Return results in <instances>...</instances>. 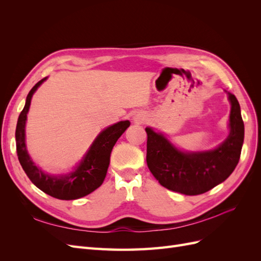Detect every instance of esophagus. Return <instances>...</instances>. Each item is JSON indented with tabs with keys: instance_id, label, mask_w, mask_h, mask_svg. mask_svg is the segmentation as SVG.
<instances>
[{
	"instance_id": "1",
	"label": "esophagus",
	"mask_w": 261,
	"mask_h": 261,
	"mask_svg": "<svg viewBox=\"0 0 261 261\" xmlns=\"http://www.w3.org/2000/svg\"><path fill=\"white\" fill-rule=\"evenodd\" d=\"M147 121V115L144 113H139L135 117H134V122L136 124H143Z\"/></svg>"
}]
</instances>
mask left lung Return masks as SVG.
Listing matches in <instances>:
<instances>
[{
  "label": "left lung",
  "mask_w": 261,
  "mask_h": 261,
  "mask_svg": "<svg viewBox=\"0 0 261 261\" xmlns=\"http://www.w3.org/2000/svg\"><path fill=\"white\" fill-rule=\"evenodd\" d=\"M227 92V91H225ZM231 102L230 134L222 144L208 151L184 152L161 133L147 127V165L159 183L184 195H200L224 181L238 165L244 141V122L238 99Z\"/></svg>",
  "instance_id": "obj_1"
}]
</instances>
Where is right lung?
<instances>
[{"label":"right lung","mask_w":261,"mask_h":261,"mask_svg":"<svg viewBox=\"0 0 261 261\" xmlns=\"http://www.w3.org/2000/svg\"><path fill=\"white\" fill-rule=\"evenodd\" d=\"M45 80L46 77L38 82L29 91L26 105L19 114L15 132L18 160L29 179L43 193L61 200L82 198L96 191L103 183L112 149L130 123L129 121H121L102 130L73 172L65 175L46 174L31 160L25 143V126L31 98Z\"/></svg>","instance_id":"right-lung-1"}]
</instances>
